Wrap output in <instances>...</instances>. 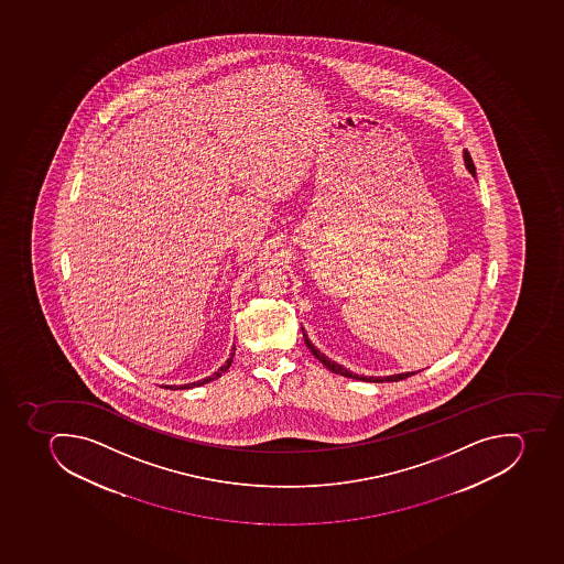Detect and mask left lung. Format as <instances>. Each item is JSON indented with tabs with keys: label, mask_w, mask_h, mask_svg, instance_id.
<instances>
[{
	"label": "left lung",
	"mask_w": 564,
	"mask_h": 564,
	"mask_svg": "<svg viewBox=\"0 0 564 564\" xmlns=\"http://www.w3.org/2000/svg\"><path fill=\"white\" fill-rule=\"evenodd\" d=\"M464 164L468 167L469 173L475 175V164L471 161V156H469L468 150H464ZM303 341L307 345L308 350L313 351V356L316 357L319 362H322L325 368L330 369L332 373L343 375V377H348V379L362 380V382H398V380L408 379L411 375L417 373V371H409V373H398V375H389V377H365V375H356L348 371V369L343 368L341 365H337L334 360L328 359L325 354L317 350L316 346L313 343L308 341L307 334L303 330Z\"/></svg>",
	"instance_id": "obj_1"
}]
</instances>
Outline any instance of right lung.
Instances as JSON below:
<instances>
[{
    "mask_svg": "<svg viewBox=\"0 0 564 564\" xmlns=\"http://www.w3.org/2000/svg\"><path fill=\"white\" fill-rule=\"evenodd\" d=\"M234 350H236V346H234ZM234 360V351L230 354V357H228L227 362L221 366V368L216 371V373L210 375V377H205L204 380H198V382H191V383H184V386H181V388L175 389H191L196 388V386H204V383L213 382V380L219 379L225 371H227L228 368H230V365H232Z\"/></svg>",
    "mask_w": 564,
    "mask_h": 564,
    "instance_id": "obj_1",
    "label": "right lung"
}]
</instances>
